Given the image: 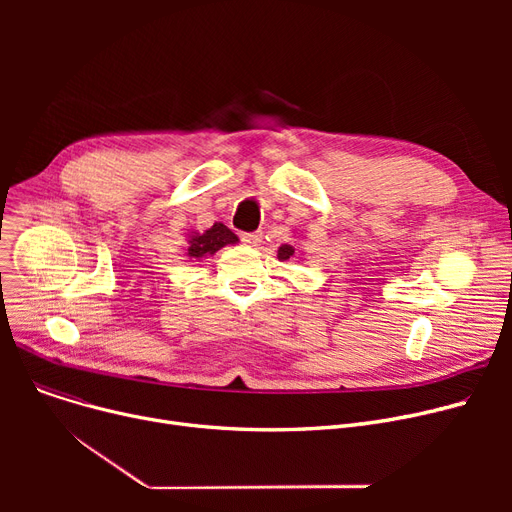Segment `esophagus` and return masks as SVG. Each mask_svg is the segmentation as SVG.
<instances>
[{"label": "esophagus", "instance_id": "34e87169", "mask_svg": "<svg viewBox=\"0 0 512 512\" xmlns=\"http://www.w3.org/2000/svg\"><path fill=\"white\" fill-rule=\"evenodd\" d=\"M261 238H263L261 230H257V232H242L240 234V240L245 242V245H249V247H257L259 242H261Z\"/></svg>", "mask_w": 512, "mask_h": 512}]
</instances>
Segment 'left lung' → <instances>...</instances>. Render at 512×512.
I'll list each match as a JSON object with an SVG mask.
<instances>
[{"label": "left lung", "instance_id": "left-lung-1", "mask_svg": "<svg viewBox=\"0 0 512 512\" xmlns=\"http://www.w3.org/2000/svg\"><path fill=\"white\" fill-rule=\"evenodd\" d=\"M292 255H294V247H290V245H282L278 249V259H290Z\"/></svg>", "mask_w": 512, "mask_h": 512}]
</instances>
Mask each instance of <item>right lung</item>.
<instances>
[{
    "instance_id": "obj_1",
    "label": "right lung",
    "mask_w": 512,
    "mask_h": 512,
    "mask_svg": "<svg viewBox=\"0 0 512 512\" xmlns=\"http://www.w3.org/2000/svg\"><path fill=\"white\" fill-rule=\"evenodd\" d=\"M236 240L238 238H236V234L230 228H226L224 224H213L203 234H195L191 238V247H188V255H191V257L213 255L215 251H220L226 245H234Z\"/></svg>"
}]
</instances>
